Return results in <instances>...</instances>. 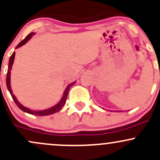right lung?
I'll use <instances>...</instances> for the list:
<instances>
[{
	"label": "right lung",
	"instance_id": "add662e5",
	"mask_svg": "<svg viewBox=\"0 0 160 160\" xmlns=\"http://www.w3.org/2000/svg\"><path fill=\"white\" fill-rule=\"evenodd\" d=\"M33 35H35V32L29 33V34L27 36H26L25 39H23L22 42H20L18 44V45L16 47V48H20V47L22 46L23 45H25V44L27 42L29 41V40L32 37ZM14 58H15V52H13V53L12 54V55L10 56V59H9L8 70V73H7L6 83H7V87H8V91L10 92V95H11L12 98H13V101L15 102L16 105H17V106H18L19 108H20V109L22 110V111H23L24 112L31 114V115H37V116H46V115H52V114H54V113H56V112L60 111L61 108H62V107L64 106V104H65L67 97H68V91H69L70 87H71V86L74 85L75 83H76V81H74V82H73V83L68 84V87H66L65 90H64V93H63V96H62V97H61V100L58 102L57 103V104L54 105V106L51 107V108H47V109H44V110H32V109H30V108H27V107L24 106L23 105L21 104L20 102L17 100V97H16V96H14V94L13 93V91H12L11 86H10V73H11L12 66H13V61H14Z\"/></svg>",
	"mask_w": 160,
	"mask_h": 160
}]
</instances>
